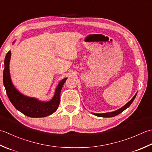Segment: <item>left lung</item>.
Returning a JSON list of instances; mask_svg holds the SVG:
<instances>
[{
    "label": "left lung",
    "instance_id": "left-lung-1",
    "mask_svg": "<svg viewBox=\"0 0 152 152\" xmlns=\"http://www.w3.org/2000/svg\"><path fill=\"white\" fill-rule=\"evenodd\" d=\"M137 94V93H136V94L134 96V97H133L131 100L128 102V103H126L125 106H123L122 107H121L119 110H115L114 111H111V112H107V113H92L94 115L102 117H112L114 116H116L117 115H119V113H122L124 110H125L126 108H128L130 106H131V104L132 103V102L134 101Z\"/></svg>",
    "mask_w": 152,
    "mask_h": 152
}]
</instances>
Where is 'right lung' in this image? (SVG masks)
Wrapping results in <instances>:
<instances>
[{
	"mask_svg": "<svg viewBox=\"0 0 152 152\" xmlns=\"http://www.w3.org/2000/svg\"><path fill=\"white\" fill-rule=\"evenodd\" d=\"M15 41L12 44H14ZM11 51L6 55L4 59V69L3 72V83L9 100L15 109L25 115L34 118L45 117L54 113L57 110L60 101V92L62 86L67 78L61 80L55 90L54 96L50 100L45 102L36 98L27 96L21 94L15 88L12 83L10 74V61Z\"/></svg>",
	"mask_w": 152,
	"mask_h": 152,
	"instance_id": "obj_1",
	"label": "right lung"
}]
</instances>
